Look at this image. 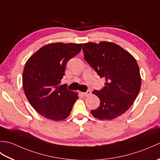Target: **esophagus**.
<instances>
[{
	"label": "esophagus",
	"instance_id": "34e87169",
	"mask_svg": "<svg viewBox=\"0 0 160 160\" xmlns=\"http://www.w3.org/2000/svg\"><path fill=\"white\" fill-rule=\"evenodd\" d=\"M91 91H89V90H88V91H86V92H84V93H82V94L84 95V96H85V97H87V96H90V95H91Z\"/></svg>",
	"mask_w": 160,
	"mask_h": 160
}]
</instances>
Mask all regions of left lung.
Wrapping results in <instances>:
<instances>
[{
	"label": "left lung",
	"instance_id": "1",
	"mask_svg": "<svg viewBox=\"0 0 160 160\" xmlns=\"http://www.w3.org/2000/svg\"><path fill=\"white\" fill-rule=\"evenodd\" d=\"M84 59L105 86L93 93L100 100L91 113L100 120H113L125 113L133 104L141 87V76L136 60L130 53L110 42L83 44Z\"/></svg>",
	"mask_w": 160,
	"mask_h": 160
}]
</instances>
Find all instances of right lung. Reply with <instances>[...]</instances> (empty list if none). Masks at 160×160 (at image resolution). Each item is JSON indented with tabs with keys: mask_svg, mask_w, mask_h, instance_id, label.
<instances>
[{
	"mask_svg": "<svg viewBox=\"0 0 160 160\" xmlns=\"http://www.w3.org/2000/svg\"><path fill=\"white\" fill-rule=\"evenodd\" d=\"M82 44L51 43L43 46L26 62L22 73L25 94L43 117L62 120L70 115L77 93L59 85L68 61L80 53Z\"/></svg>",
	"mask_w": 160,
	"mask_h": 160,
	"instance_id": "add662e5",
	"label": "right lung"
}]
</instances>
